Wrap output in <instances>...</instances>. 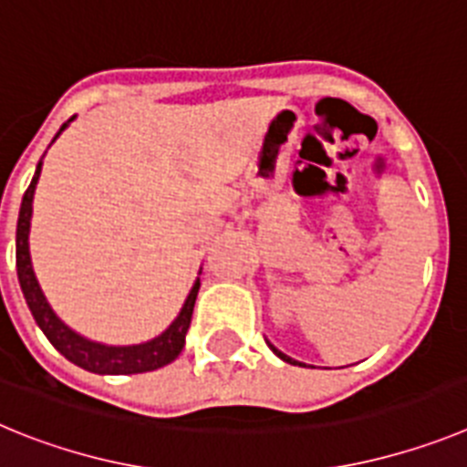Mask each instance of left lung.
Listing matches in <instances>:
<instances>
[{
	"instance_id": "8db88e82",
	"label": "left lung",
	"mask_w": 467,
	"mask_h": 467,
	"mask_svg": "<svg viewBox=\"0 0 467 467\" xmlns=\"http://www.w3.org/2000/svg\"><path fill=\"white\" fill-rule=\"evenodd\" d=\"M269 346H271V350H274L275 356H278V358H280V360H285V362H290V365H301V362L292 360V358H287V356H285V353H280V350H278V348H275V346H274V344H269ZM301 367H304V365H301Z\"/></svg>"
}]
</instances>
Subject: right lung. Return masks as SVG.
Returning <instances> with one entry per match:
<instances>
[{
	"mask_svg": "<svg viewBox=\"0 0 467 467\" xmlns=\"http://www.w3.org/2000/svg\"><path fill=\"white\" fill-rule=\"evenodd\" d=\"M69 121H72V119H69ZM67 123H63L60 130H65ZM56 138H53V142H56ZM39 172H41V161L36 163L35 177H32L30 187H27V192H25L23 203H20L18 231H16V266H18L20 290H23L25 301H27V306H30L32 316H35L41 332L47 334V339L51 341V344L56 346V348L60 350L69 362H74V365H79L81 369H88V372H95V374H142V372H154V369H159V367L171 365V362L175 360L184 348V337H187V329L189 325H192L193 304H196L201 280L196 278L187 301H184L182 311H180V316L172 320L171 327H168L163 334H159L156 339L147 341V344L105 346V344H98V341L86 339V337L77 334L74 329H69L67 325H65L56 313H53V308L48 306L47 296H44V292H41L35 271H32L30 243H27V236H30L32 198H35Z\"/></svg>",
	"mask_w": 467,
	"mask_h": 467,
	"instance_id": "right-lung-1",
	"label": "right lung"
}]
</instances>
